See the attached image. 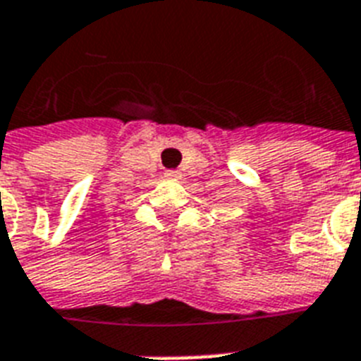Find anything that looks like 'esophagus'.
Returning <instances> with one entry per match:
<instances>
[{"instance_id":"esophagus-1","label":"esophagus","mask_w":361,"mask_h":361,"mask_svg":"<svg viewBox=\"0 0 361 361\" xmlns=\"http://www.w3.org/2000/svg\"><path fill=\"white\" fill-rule=\"evenodd\" d=\"M164 178H169V180H180L181 172H178V170H166Z\"/></svg>"}]
</instances>
